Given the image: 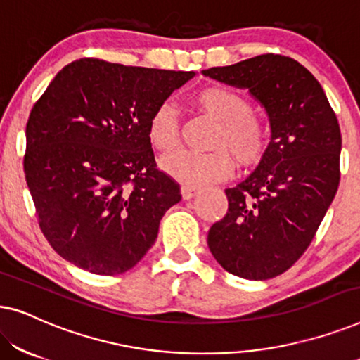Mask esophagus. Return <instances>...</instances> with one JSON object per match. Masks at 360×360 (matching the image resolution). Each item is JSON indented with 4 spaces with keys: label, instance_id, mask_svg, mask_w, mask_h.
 I'll return each instance as SVG.
<instances>
[{
    "label": "esophagus",
    "instance_id": "1",
    "mask_svg": "<svg viewBox=\"0 0 360 360\" xmlns=\"http://www.w3.org/2000/svg\"><path fill=\"white\" fill-rule=\"evenodd\" d=\"M196 193H198V188H196V186H190V185L181 186V196H184V200L193 198Z\"/></svg>",
    "mask_w": 360,
    "mask_h": 360
}]
</instances>
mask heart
I'll use <instances>...</instances> for the list:
<instances>
[{
	"label": "heart",
	"mask_w": 360,
	"mask_h": 360,
	"mask_svg": "<svg viewBox=\"0 0 360 360\" xmlns=\"http://www.w3.org/2000/svg\"><path fill=\"white\" fill-rule=\"evenodd\" d=\"M195 105L205 111L219 127L211 147L213 152L179 150L162 160V170L175 180L190 186L213 184L228 179L234 169V154L240 165L260 160L269 144V129L262 120L254 116L248 98L231 88L210 85L193 96ZM150 144L160 152L174 150L180 142V120L174 103L162 101L152 111L147 124Z\"/></svg>",
	"instance_id": "heart-1"
}]
</instances>
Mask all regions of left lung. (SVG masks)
I'll list each match as a JSON object with an SVG mask.
<instances>
[{
	"instance_id": "8db88e82",
	"label": "left lung",
	"mask_w": 360,
	"mask_h": 360,
	"mask_svg": "<svg viewBox=\"0 0 360 360\" xmlns=\"http://www.w3.org/2000/svg\"><path fill=\"white\" fill-rule=\"evenodd\" d=\"M203 75L249 90L272 132L257 169L224 190L228 213L210 228L208 248L229 274L274 278L308 249L338 191V117L319 82L290 57L264 53Z\"/></svg>"
}]
</instances>
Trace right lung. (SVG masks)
Instances as JSON below:
<instances>
[{
    "instance_id": "add662e5",
    "label": "right lung",
    "mask_w": 360,
    "mask_h": 360,
    "mask_svg": "<svg viewBox=\"0 0 360 360\" xmlns=\"http://www.w3.org/2000/svg\"><path fill=\"white\" fill-rule=\"evenodd\" d=\"M195 72L68 63L34 105L24 174L44 236L96 275L127 272L155 243L180 185L157 169L152 111Z\"/></svg>"
}]
</instances>
